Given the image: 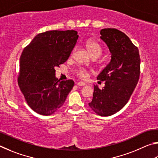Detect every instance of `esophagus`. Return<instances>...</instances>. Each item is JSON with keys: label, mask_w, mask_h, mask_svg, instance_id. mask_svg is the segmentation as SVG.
Segmentation results:
<instances>
[{"label": "esophagus", "mask_w": 158, "mask_h": 158, "mask_svg": "<svg viewBox=\"0 0 158 158\" xmlns=\"http://www.w3.org/2000/svg\"><path fill=\"white\" fill-rule=\"evenodd\" d=\"M77 85H78V86H85V85H86V83H85L84 82L80 81V82H77Z\"/></svg>", "instance_id": "1"}]
</instances>
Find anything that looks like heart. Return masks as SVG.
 <instances>
[{
  "label": "heart",
  "instance_id": "1",
  "mask_svg": "<svg viewBox=\"0 0 158 158\" xmlns=\"http://www.w3.org/2000/svg\"><path fill=\"white\" fill-rule=\"evenodd\" d=\"M86 47L88 52L92 57L98 56L99 57L101 55L102 48L100 44L94 40H88L86 43ZM76 73L81 78L87 79L89 76V73L86 69L81 68L77 69Z\"/></svg>",
  "mask_w": 158,
  "mask_h": 158
}]
</instances>
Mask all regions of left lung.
Listing matches in <instances>:
<instances>
[{
    "instance_id": "1",
    "label": "left lung",
    "mask_w": 158,
    "mask_h": 158,
    "mask_svg": "<svg viewBox=\"0 0 158 158\" xmlns=\"http://www.w3.org/2000/svg\"><path fill=\"white\" fill-rule=\"evenodd\" d=\"M101 40L108 48L111 60L97 77L105 81L100 89L94 85V94L89 107L101 117L111 116L128 103L139 81L140 57L139 50L129 37L115 28H104Z\"/></svg>"
}]
</instances>
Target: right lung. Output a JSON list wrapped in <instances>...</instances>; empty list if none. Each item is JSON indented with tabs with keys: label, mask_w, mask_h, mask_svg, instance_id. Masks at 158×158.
Listing matches in <instances>:
<instances>
[{
	"label": "right lung",
	"mask_w": 158,
	"mask_h": 158,
	"mask_svg": "<svg viewBox=\"0 0 158 158\" xmlns=\"http://www.w3.org/2000/svg\"><path fill=\"white\" fill-rule=\"evenodd\" d=\"M75 30H52L36 35L20 57L18 83L27 103L38 114L51 115L62 107L72 80L57 81L55 68L64 63L78 38Z\"/></svg>",
	"instance_id": "1"
}]
</instances>
